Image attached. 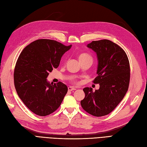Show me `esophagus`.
I'll return each instance as SVG.
<instances>
[{
  "mask_svg": "<svg viewBox=\"0 0 147 147\" xmlns=\"http://www.w3.org/2000/svg\"><path fill=\"white\" fill-rule=\"evenodd\" d=\"M68 90H69V91H74V90H76V88H74V87H72V86H69Z\"/></svg>",
  "mask_w": 147,
  "mask_h": 147,
  "instance_id": "34e87169",
  "label": "esophagus"
}]
</instances>
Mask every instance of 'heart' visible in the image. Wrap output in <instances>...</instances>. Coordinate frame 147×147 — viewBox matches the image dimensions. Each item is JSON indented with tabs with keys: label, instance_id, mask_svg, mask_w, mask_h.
Masks as SVG:
<instances>
[{
	"label": "heart",
	"instance_id": "b5f03b06",
	"mask_svg": "<svg viewBox=\"0 0 147 147\" xmlns=\"http://www.w3.org/2000/svg\"><path fill=\"white\" fill-rule=\"evenodd\" d=\"M87 57H90L87 54H81L78 55V59L79 61L80 60H82V59H85V58H87Z\"/></svg>",
	"mask_w": 147,
	"mask_h": 147
}]
</instances>
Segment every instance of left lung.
Returning a JSON list of instances; mask_svg holds the SVG:
<instances>
[{
    "label": "left lung",
    "mask_w": 147,
    "mask_h": 147,
    "mask_svg": "<svg viewBox=\"0 0 147 147\" xmlns=\"http://www.w3.org/2000/svg\"><path fill=\"white\" fill-rule=\"evenodd\" d=\"M96 54L98 76L93 82L100 88L93 92L83 88L85 96L81 106L94 116L108 115L116 108L128 90L130 81L129 61L125 51L108 39L93 41L87 45Z\"/></svg>",
    "instance_id": "8db88e82"
}]
</instances>
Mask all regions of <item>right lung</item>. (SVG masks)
I'll return each instance as SVG.
<instances>
[{
	"label": "right lung",
	"instance_id": "add662e5",
	"mask_svg": "<svg viewBox=\"0 0 147 147\" xmlns=\"http://www.w3.org/2000/svg\"><path fill=\"white\" fill-rule=\"evenodd\" d=\"M72 45L51 39H38L20 54L14 70V85L20 98L31 111L46 116L59 108L68 91L62 83H50L49 73L59 67L61 57Z\"/></svg>",
	"mask_w": 147,
	"mask_h": 147
}]
</instances>
